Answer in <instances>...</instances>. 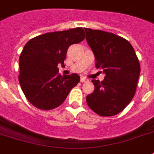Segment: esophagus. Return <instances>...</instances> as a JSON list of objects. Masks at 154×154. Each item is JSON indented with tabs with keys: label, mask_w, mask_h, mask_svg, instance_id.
<instances>
[{
	"label": "esophagus",
	"mask_w": 154,
	"mask_h": 154,
	"mask_svg": "<svg viewBox=\"0 0 154 154\" xmlns=\"http://www.w3.org/2000/svg\"><path fill=\"white\" fill-rule=\"evenodd\" d=\"M89 80L87 79V78H85V77H81V82H88Z\"/></svg>",
	"instance_id": "esophagus-1"
}]
</instances>
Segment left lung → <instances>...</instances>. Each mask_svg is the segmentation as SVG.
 Masks as SVG:
<instances>
[{
	"label": "left lung",
	"mask_w": 154,
	"mask_h": 154,
	"mask_svg": "<svg viewBox=\"0 0 154 154\" xmlns=\"http://www.w3.org/2000/svg\"><path fill=\"white\" fill-rule=\"evenodd\" d=\"M86 40L95 56V66L105 73L103 82L92 80L94 90L88 94L89 107L101 116L124 110L134 97L140 66L134 49L113 33L85 28Z\"/></svg>",
	"instance_id": "obj_1"
}]
</instances>
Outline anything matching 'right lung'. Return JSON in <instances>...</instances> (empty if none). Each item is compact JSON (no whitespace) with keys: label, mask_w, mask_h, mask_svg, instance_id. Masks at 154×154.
Here are the masks:
<instances>
[{"label":"right lung","mask_w":154,"mask_h":154,"mask_svg":"<svg viewBox=\"0 0 154 154\" xmlns=\"http://www.w3.org/2000/svg\"><path fill=\"white\" fill-rule=\"evenodd\" d=\"M82 27L38 35L26 43L19 57L20 85L26 98L40 110H51L64 103L78 84L77 74L61 75L58 64L64 66L69 46L84 40Z\"/></svg>","instance_id":"add662e5"}]
</instances>
